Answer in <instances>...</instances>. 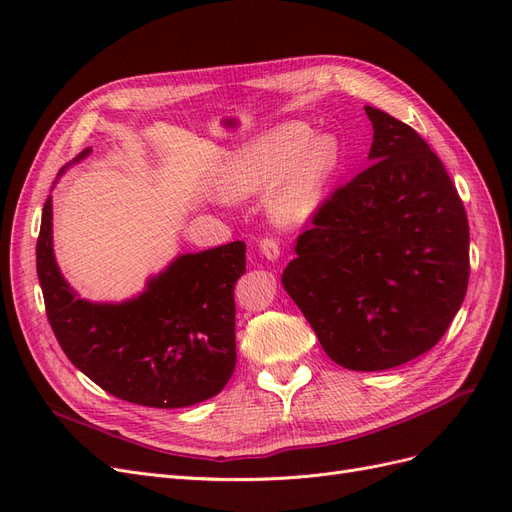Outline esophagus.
Segmentation results:
<instances>
[{
	"mask_svg": "<svg viewBox=\"0 0 512 512\" xmlns=\"http://www.w3.org/2000/svg\"><path fill=\"white\" fill-rule=\"evenodd\" d=\"M258 247H260V254L267 260H271V262L280 260V245H277L275 239H262Z\"/></svg>",
	"mask_w": 512,
	"mask_h": 512,
	"instance_id": "34e87169",
	"label": "esophagus"
}]
</instances>
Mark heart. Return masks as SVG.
<instances>
[{
	"instance_id": "heart-1",
	"label": "heart",
	"mask_w": 512,
	"mask_h": 512,
	"mask_svg": "<svg viewBox=\"0 0 512 512\" xmlns=\"http://www.w3.org/2000/svg\"><path fill=\"white\" fill-rule=\"evenodd\" d=\"M339 164L342 145L337 136L312 134L307 123L292 121L232 153L220 190L226 198H247L273 183L267 198L271 220L301 226L320 209Z\"/></svg>"
}]
</instances>
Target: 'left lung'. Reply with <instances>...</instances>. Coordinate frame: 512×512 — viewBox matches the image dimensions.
<instances>
[{
    "label": "left lung",
    "mask_w": 512,
    "mask_h": 512,
    "mask_svg": "<svg viewBox=\"0 0 512 512\" xmlns=\"http://www.w3.org/2000/svg\"><path fill=\"white\" fill-rule=\"evenodd\" d=\"M371 162L297 241L282 284L337 365L382 371L431 350L470 275L466 209L410 126L365 106Z\"/></svg>",
    "instance_id": "1"
}]
</instances>
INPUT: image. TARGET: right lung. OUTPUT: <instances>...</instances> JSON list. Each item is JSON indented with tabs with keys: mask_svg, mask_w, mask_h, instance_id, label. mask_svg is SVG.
I'll use <instances>...</instances> for the list:
<instances>
[{
	"mask_svg": "<svg viewBox=\"0 0 512 512\" xmlns=\"http://www.w3.org/2000/svg\"><path fill=\"white\" fill-rule=\"evenodd\" d=\"M89 153L81 151L57 177ZM36 267L61 350L106 393L147 408H185L218 395L235 371L232 292L245 273L243 241L179 254L126 301H89L57 265L49 196Z\"/></svg>",
	"mask_w": 512,
	"mask_h": 512,
	"instance_id": "right-lung-1",
	"label": "right lung"
}]
</instances>
